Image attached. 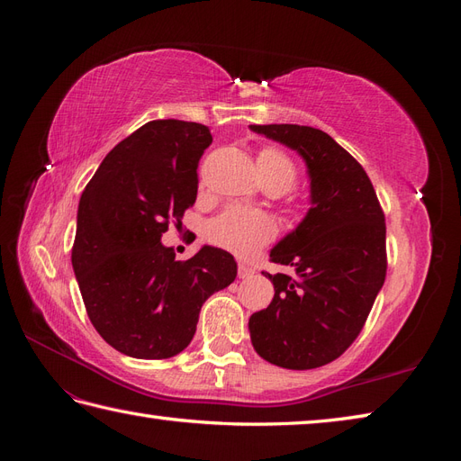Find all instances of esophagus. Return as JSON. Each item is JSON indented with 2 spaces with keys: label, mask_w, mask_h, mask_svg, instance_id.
Returning <instances> with one entry per match:
<instances>
[{
  "label": "esophagus",
  "mask_w": 461,
  "mask_h": 461,
  "mask_svg": "<svg viewBox=\"0 0 461 461\" xmlns=\"http://www.w3.org/2000/svg\"><path fill=\"white\" fill-rule=\"evenodd\" d=\"M254 273H256L254 267H249V265H246V263H239V276L240 278H249Z\"/></svg>",
  "instance_id": "obj_1"
}]
</instances>
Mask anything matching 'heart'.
<instances>
[{
    "mask_svg": "<svg viewBox=\"0 0 461 461\" xmlns=\"http://www.w3.org/2000/svg\"><path fill=\"white\" fill-rule=\"evenodd\" d=\"M258 169L267 186L286 190L296 180V165L283 149L265 148L258 156ZM209 240L236 256H252L276 236L275 219L261 209L227 207L207 227Z\"/></svg>",
    "mask_w": 461,
    "mask_h": 461,
    "instance_id": "1",
    "label": "heart"
}]
</instances>
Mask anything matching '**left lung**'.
<instances>
[{
  "label": "left lung",
  "mask_w": 461,
  "mask_h": 461,
  "mask_svg": "<svg viewBox=\"0 0 461 461\" xmlns=\"http://www.w3.org/2000/svg\"><path fill=\"white\" fill-rule=\"evenodd\" d=\"M308 165L312 207L271 249L292 273H265L273 302L249 317V339L269 364L315 369L357 339L386 276L384 213L367 173L332 138L300 124H249Z\"/></svg>",
  "instance_id": "obj_1"
}]
</instances>
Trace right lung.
Instances as JSON below:
<instances>
[{"instance_id":"1","label":"right lung","mask_w":461,"mask_h":461,"mask_svg":"<svg viewBox=\"0 0 461 461\" xmlns=\"http://www.w3.org/2000/svg\"><path fill=\"white\" fill-rule=\"evenodd\" d=\"M213 142L200 122L159 119L111 149L80 196L73 269L94 329L124 356L165 359L196 332L203 302L236 278L221 248L176 261L161 244L196 202L198 163Z\"/></svg>"}]
</instances>
